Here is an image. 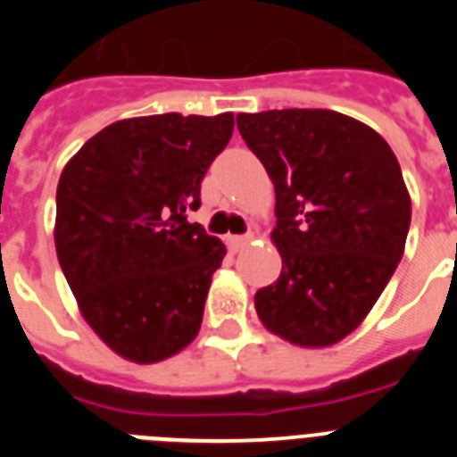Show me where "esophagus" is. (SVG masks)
<instances>
[{
  "label": "esophagus",
  "mask_w": 457,
  "mask_h": 457,
  "mask_svg": "<svg viewBox=\"0 0 457 457\" xmlns=\"http://www.w3.org/2000/svg\"><path fill=\"white\" fill-rule=\"evenodd\" d=\"M249 240H252V233H247V236H228L226 237V245H228L231 252H237V249L245 247Z\"/></svg>",
  "instance_id": "obj_1"
}]
</instances>
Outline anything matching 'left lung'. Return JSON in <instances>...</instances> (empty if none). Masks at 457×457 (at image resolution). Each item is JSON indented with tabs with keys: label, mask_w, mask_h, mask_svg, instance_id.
<instances>
[{
	"label": "left lung",
	"mask_w": 457,
	"mask_h": 457,
	"mask_svg": "<svg viewBox=\"0 0 457 457\" xmlns=\"http://www.w3.org/2000/svg\"><path fill=\"white\" fill-rule=\"evenodd\" d=\"M277 194L272 240L284 268L256 293L270 332L325 348L354 332L405 252L411 201L382 137L332 109L237 114Z\"/></svg>",
	"instance_id": "obj_1"
}]
</instances>
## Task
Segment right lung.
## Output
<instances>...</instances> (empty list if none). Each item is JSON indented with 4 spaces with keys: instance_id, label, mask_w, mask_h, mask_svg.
Masks as SVG:
<instances>
[{
    "instance_id": "obj_1",
    "label": "right lung",
    "mask_w": 457,
    "mask_h": 457,
    "mask_svg": "<svg viewBox=\"0 0 457 457\" xmlns=\"http://www.w3.org/2000/svg\"><path fill=\"white\" fill-rule=\"evenodd\" d=\"M233 135V114H157L107 125L63 169L54 245L84 320L137 364L194 341L226 249L187 212Z\"/></svg>"
}]
</instances>
